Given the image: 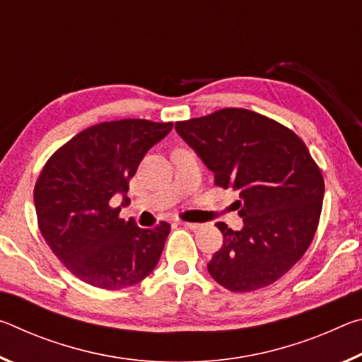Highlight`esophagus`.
<instances>
[{
    "label": "esophagus",
    "mask_w": 362,
    "mask_h": 362,
    "mask_svg": "<svg viewBox=\"0 0 362 362\" xmlns=\"http://www.w3.org/2000/svg\"><path fill=\"white\" fill-rule=\"evenodd\" d=\"M183 226H187V228H189V230H193V231H196V230H199L201 226V223H192V222H180Z\"/></svg>",
    "instance_id": "obj_1"
}]
</instances>
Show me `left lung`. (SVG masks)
<instances>
[{"label":"left lung","instance_id":"obj_1","mask_svg":"<svg viewBox=\"0 0 362 362\" xmlns=\"http://www.w3.org/2000/svg\"><path fill=\"white\" fill-rule=\"evenodd\" d=\"M175 129L217 187L240 192L244 226L216 223L223 246L207 263L211 276L231 292L276 283L306 252L322 209L324 177L303 140L268 116L233 107L177 121Z\"/></svg>","mask_w":362,"mask_h":362}]
</instances>
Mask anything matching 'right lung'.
Returning <instances> with one entry per match:
<instances>
[{"instance_id": "1", "label": "right lung", "mask_w": 362, "mask_h": 362, "mask_svg": "<svg viewBox=\"0 0 362 362\" xmlns=\"http://www.w3.org/2000/svg\"><path fill=\"white\" fill-rule=\"evenodd\" d=\"M173 122L105 121L88 127L47 159L35 183L38 228L54 255L78 279L121 291L145 279L158 265L170 231L168 222L139 228L112 206L124 196L145 153Z\"/></svg>"}]
</instances>
